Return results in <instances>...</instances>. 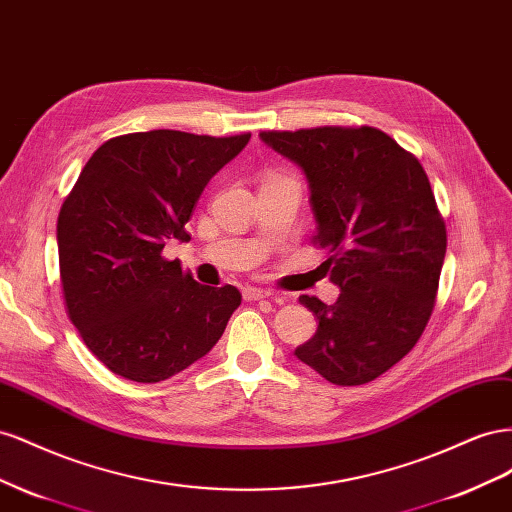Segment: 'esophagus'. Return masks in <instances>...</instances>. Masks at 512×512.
Wrapping results in <instances>:
<instances>
[{"mask_svg": "<svg viewBox=\"0 0 512 512\" xmlns=\"http://www.w3.org/2000/svg\"><path fill=\"white\" fill-rule=\"evenodd\" d=\"M272 294L268 289H261V287H246L244 289V298L246 300H264V298H270Z\"/></svg>", "mask_w": 512, "mask_h": 512, "instance_id": "esophagus-1", "label": "esophagus"}]
</instances>
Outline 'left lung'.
<instances>
[{
    "label": "left lung",
    "mask_w": 512,
    "mask_h": 512,
    "mask_svg": "<svg viewBox=\"0 0 512 512\" xmlns=\"http://www.w3.org/2000/svg\"><path fill=\"white\" fill-rule=\"evenodd\" d=\"M259 139L298 165L317 221L313 242L341 287L334 304L300 296L319 326L296 358L337 386L394 367L433 313L446 225L418 158L371 126L264 130Z\"/></svg>",
    "instance_id": "8db88e82"
}]
</instances>
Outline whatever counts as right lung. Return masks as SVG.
<instances>
[{"mask_svg":"<svg viewBox=\"0 0 512 512\" xmlns=\"http://www.w3.org/2000/svg\"><path fill=\"white\" fill-rule=\"evenodd\" d=\"M251 133L150 130L105 141L87 160L57 218L68 317L87 349L130 382L156 384L191 367L223 337L242 296L167 261L203 188Z\"/></svg>","mask_w":512,"mask_h":512,"instance_id":"obj_1","label":"right lung"}]
</instances>
